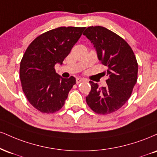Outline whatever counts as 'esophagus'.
<instances>
[{"label": "esophagus", "instance_id": "esophagus-1", "mask_svg": "<svg viewBox=\"0 0 157 157\" xmlns=\"http://www.w3.org/2000/svg\"><path fill=\"white\" fill-rule=\"evenodd\" d=\"M83 81H86V80H85L84 78H80V77H77V78L76 79V82L77 84L80 83V82H83Z\"/></svg>", "mask_w": 157, "mask_h": 157}]
</instances>
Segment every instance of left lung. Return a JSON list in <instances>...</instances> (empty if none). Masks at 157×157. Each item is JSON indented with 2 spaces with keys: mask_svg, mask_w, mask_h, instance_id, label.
<instances>
[{
  "mask_svg": "<svg viewBox=\"0 0 157 157\" xmlns=\"http://www.w3.org/2000/svg\"><path fill=\"white\" fill-rule=\"evenodd\" d=\"M83 35L93 44L108 76L106 87L99 88L89 81L91 90L86 102L98 114L116 112L128 101L137 82L138 65L135 54L124 39L106 28L90 26Z\"/></svg>",
  "mask_w": 157,
  "mask_h": 157,
  "instance_id": "8db88e82",
  "label": "left lung"
}]
</instances>
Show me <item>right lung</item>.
<instances>
[{
  "mask_svg": "<svg viewBox=\"0 0 157 157\" xmlns=\"http://www.w3.org/2000/svg\"><path fill=\"white\" fill-rule=\"evenodd\" d=\"M85 27H60L36 38L20 62V77L30 104L44 113L57 112L63 106L69 90L76 84L74 77L63 78L55 65L63 61L79 40Z\"/></svg>",
  "mask_w": 157,
  "mask_h": 157,
  "instance_id": "1",
  "label": "right lung"
}]
</instances>
